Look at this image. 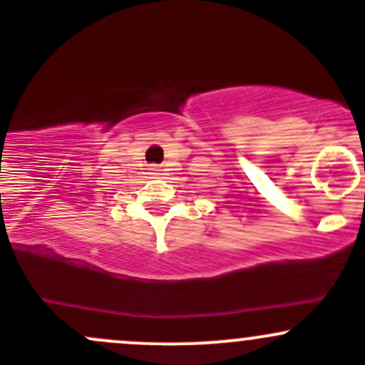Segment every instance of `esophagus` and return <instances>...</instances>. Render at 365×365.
Instances as JSON below:
<instances>
[{"instance_id": "34e87169", "label": "esophagus", "mask_w": 365, "mask_h": 365, "mask_svg": "<svg viewBox=\"0 0 365 365\" xmlns=\"http://www.w3.org/2000/svg\"><path fill=\"white\" fill-rule=\"evenodd\" d=\"M147 170H149L150 178H154V179H158L163 175V170H161L160 165H149V168H147Z\"/></svg>"}]
</instances>
